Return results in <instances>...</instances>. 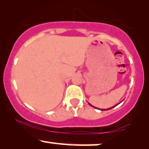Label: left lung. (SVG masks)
I'll list each match as a JSON object with an SVG mask.
<instances>
[{
    "label": "left lung",
    "instance_id": "8db88e82",
    "mask_svg": "<svg viewBox=\"0 0 149 149\" xmlns=\"http://www.w3.org/2000/svg\"><path fill=\"white\" fill-rule=\"evenodd\" d=\"M89 105H91V104H89ZM115 106L112 107V108H108V109H107V110H110V109H112V108H114Z\"/></svg>",
    "mask_w": 149,
    "mask_h": 149
}]
</instances>
